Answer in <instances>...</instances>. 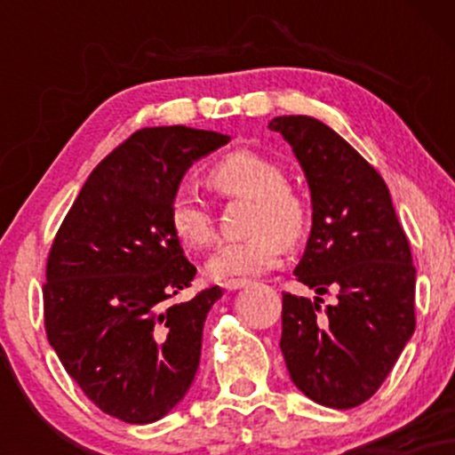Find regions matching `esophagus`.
Masks as SVG:
<instances>
[{
	"label": "esophagus",
	"mask_w": 455,
	"mask_h": 455,
	"mask_svg": "<svg viewBox=\"0 0 455 455\" xmlns=\"http://www.w3.org/2000/svg\"><path fill=\"white\" fill-rule=\"evenodd\" d=\"M245 284H248V280H245V278H233V280H224L222 282V289L237 291V289H242V286H245Z\"/></svg>",
	"instance_id": "obj_1"
}]
</instances>
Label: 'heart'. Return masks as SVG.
Wrapping results in <instances>:
<instances>
[{
  "mask_svg": "<svg viewBox=\"0 0 455 455\" xmlns=\"http://www.w3.org/2000/svg\"><path fill=\"white\" fill-rule=\"evenodd\" d=\"M207 181L224 198H250L245 235L220 245L210 260L216 278L252 275L274 267L284 243H297L310 224V207L295 186L286 184L284 169L267 156L250 149H235L207 169ZM171 227L190 250L210 248L216 239V224L207 201L196 188L180 186L171 198Z\"/></svg>",
  "mask_w": 455,
  "mask_h": 455,
  "instance_id": "b5f03b06",
  "label": "heart"
}]
</instances>
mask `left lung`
<instances>
[{
  "label": "left lung",
  "mask_w": 455,
  "mask_h": 455,
  "mask_svg": "<svg viewBox=\"0 0 455 455\" xmlns=\"http://www.w3.org/2000/svg\"><path fill=\"white\" fill-rule=\"evenodd\" d=\"M291 143L312 195V231L295 275L323 297L282 293L291 379L310 400L353 409L377 394L415 331V265L387 184L340 134L307 115L269 122Z\"/></svg>",
  "instance_id": "left-lung-1"
}]
</instances>
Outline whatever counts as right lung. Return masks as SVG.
I'll return each mask as SVG.
<instances>
[{
  "label": "right lung",
  "instance_id": "add662e5",
  "mask_svg": "<svg viewBox=\"0 0 455 455\" xmlns=\"http://www.w3.org/2000/svg\"><path fill=\"white\" fill-rule=\"evenodd\" d=\"M227 143L186 126L134 132L92 171L46 257V338L87 400L126 424L164 417L195 380L222 289L175 301L196 267L169 207L192 160Z\"/></svg>",
  "mask_w": 455,
  "mask_h": 455
}]
</instances>
